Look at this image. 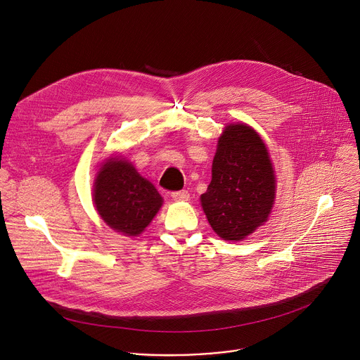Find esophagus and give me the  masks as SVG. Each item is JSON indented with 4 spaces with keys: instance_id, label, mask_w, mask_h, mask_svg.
<instances>
[{
    "instance_id": "34e87169",
    "label": "esophagus",
    "mask_w": 360,
    "mask_h": 360,
    "mask_svg": "<svg viewBox=\"0 0 360 360\" xmlns=\"http://www.w3.org/2000/svg\"><path fill=\"white\" fill-rule=\"evenodd\" d=\"M174 200H188L189 199V192L188 191H178L171 193Z\"/></svg>"
}]
</instances>
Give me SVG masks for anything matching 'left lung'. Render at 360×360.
Returning a JSON list of instances; mask_svg holds the SVG:
<instances>
[{
  "instance_id": "1",
  "label": "left lung",
  "mask_w": 360,
  "mask_h": 360,
  "mask_svg": "<svg viewBox=\"0 0 360 360\" xmlns=\"http://www.w3.org/2000/svg\"><path fill=\"white\" fill-rule=\"evenodd\" d=\"M275 172L259 134L246 124L226 125L212 162V181L200 195L217 235L242 240L268 221L275 202Z\"/></svg>"
}]
</instances>
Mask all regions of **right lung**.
<instances>
[{
    "instance_id": "1",
    "label": "right lung",
    "mask_w": 360,
    "mask_h": 360,
    "mask_svg": "<svg viewBox=\"0 0 360 360\" xmlns=\"http://www.w3.org/2000/svg\"><path fill=\"white\" fill-rule=\"evenodd\" d=\"M92 198L102 221L127 236L142 233L164 202L155 186L121 157L101 165Z\"/></svg>"
}]
</instances>
